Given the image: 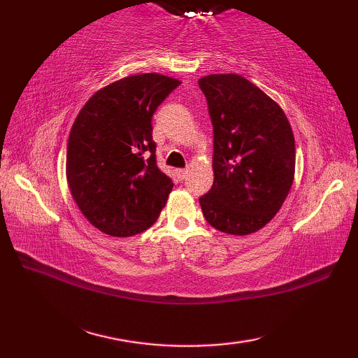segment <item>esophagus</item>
Masks as SVG:
<instances>
[{
    "label": "esophagus",
    "mask_w": 358,
    "mask_h": 358,
    "mask_svg": "<svg viewBox=\"0 0 358 358\" xmlns=\"http://www.w3.org/2000/svg\"><path fill=\"white\" fill-rule=\"evenodd\" d=\"M187 172H189L187 169H177V171H175V173H177V177H178L180 180H185Z\"/></svg>",
    "instance_id": "1"
}]
</instances>
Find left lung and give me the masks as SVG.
<instances>
[{"label":"left lung","instance_id":"8db88e82","mask_svg":"<svg viewBox=\"0 0 358 358\" xmlns=\"http://www.w3.org/2000/svg\"><path fill=\"white\" fill-rule=\"evenodd\" d=\"M214 126V185L200 199L220 232L249 235L283 206L295 175V141L283 109L237 73L199 80Z\"/></svg>","mask_w":358,"mask_h":358}]
</instances>
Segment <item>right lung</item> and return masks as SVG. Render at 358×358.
<instances>
[{"instance_id": "add662e5", "label": "right lung", "mask_w": 358, "mask_h": 358, "mask_svg": "<svg viewBox=\"0 0 358 358\" xmlns=\"http://www.w3.org/2000/svg\"><path fill=\"white\" fill-rule=\"evenodd\" d=\"M181 81L141 73L89 98L73 121L66 178L81 214L110 237H132L157 222L173 183L158 169L152 115Z\"/></svg>"}]
</instances>
